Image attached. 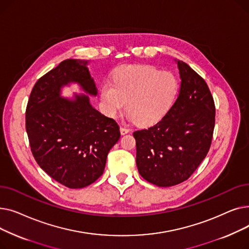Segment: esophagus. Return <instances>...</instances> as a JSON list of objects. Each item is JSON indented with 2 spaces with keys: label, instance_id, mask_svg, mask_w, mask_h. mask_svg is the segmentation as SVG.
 I'll return each mask as SVG.
<instances>
[{
  "label": "esophagus",
  "instance_id": "1",
  "mask_svg": "<svg viewBox=\"0 0 249 249\" xmlns=\"http://www.w3.org/2000/svg\"><path fill=\"white\" fill-rule=\"evenodd\" d=\"M120 131H121V134L124 135V134H127V133L130 132V129L127 128V127H125V126H121V127H120Z\"/></svg>",
  "mask_w": 249,
  "mask_h": 249
}]
</instances>
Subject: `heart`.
Masks as SVG:
<instances>
[{
    "mask_svg": "<svg viewBox=\"0 0 249 249\" xmlns=\"http://www.w3.org/2000/svg\"><path fill=\"white\" fill-rule=\"evenodd\" d=\"M179 90L177 75L161 71L153 65H122L112 84L101 88L105 112L115 116L127 106L129 119L149 125L158 122L171 110Z\"/></svg>",
    "mask_w": 249,
    "mask_h": 249,
    "instance_id": "heart-1",
    "label": "heart"
}]
</instances>
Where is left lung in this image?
I'll return each mask as SVG.
<instances>
[{"mask_svg": "<svg viewBox=\"0 0 249 249\" xmlns=\"http://www.w3.org/2000/svg\"><path fill=\"white\" fill-rule=\"evenodd\" d=\"M178 96L161 120L133 132L140 176L159 187L187 180L210 149L215 126L214 99L204 78L178 61Z\"/></svg>", "mask_w": 249, "mask_h": 249, "instance_id": "obj_1", "label": "left lung"}]
</instances>
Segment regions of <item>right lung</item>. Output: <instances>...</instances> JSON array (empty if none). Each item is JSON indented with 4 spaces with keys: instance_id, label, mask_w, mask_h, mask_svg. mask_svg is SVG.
I'll return each instance as SVG.
<instances>
[{
    "instance_id": "obj_1",
    "label": "right lung",
    "mask_w": 249,
    "mask_h": 249,
    "mask_svg": "<svg viewBox=\"0 0 249 249\" xmlns=\"http://www.w3.org/2000/svg\"><path fill=\"white\" fill-rule=\"evenodd\" d=\"M87 63L61 61L36 82L26 107V131L36 162L70 189L96 181L120 138L119 125L91 107L88 96H75L73 101L60 97V88L72 82L97 95Z\"/></svg>"
}]
</instances>
